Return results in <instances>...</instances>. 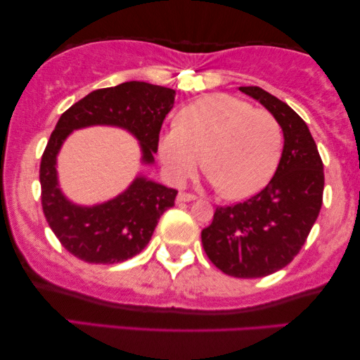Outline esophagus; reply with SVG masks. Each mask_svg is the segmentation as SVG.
Here are the masks:
<instances>
[{
    "label": "esophagus",
    "mask_w": 360,
    "mask_h": 360,
    "mask_svg": "<svg viewBox=\"0 0 360 360\" xmlns=\"http://www.w3.org/2000/svg\"><path fill=\"white\" fill-rule=\"evenodd\" d=\"M193 200H196V196L191 193H185V191H180V193L176 195V201H179V203H185V201H193Z\"/></svg>",
    "instance_id": "1"
}]
</instances>
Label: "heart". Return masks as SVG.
<instances>
[{"mask_svg": "<svg viewBox=\"0 0 360 360\" xmlns=\"http://www.w3.org/2000/svg\"><path fill=\"white\" fill-rule=\"evenodd\" d=\"M210 181L228 198L262 190L282 154V129L265 110L231 95H210L186 105L179 126L159 141V157L172 184L181 185L203 164Z\"/></svg>", "mask_w": 360, "mask_h": 360, "instance_id": "1", "label": "heart"}]
</instances>
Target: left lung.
Instances as JSON below:
<instances>
[{
	"mask_svg": "<svg viewBox=\"0 0 360 360\" xmlns=\"http://www.w3.org/2000/svg\"><path fill=\"white\" fill-rule=\"evenodd\" d=\"M282 127L283 150L269 185L252 198L216 208L201 231L206 255L221 272L259 278L292 262L316 223L323 205L324 172L307 122L287 103L260 86H239Z\"/></svg>",
	"mask_w": 360,
	"mask_h": 360,
	"instance_id": "8db88e82",
	"label": "left lung"
}]
</instances>
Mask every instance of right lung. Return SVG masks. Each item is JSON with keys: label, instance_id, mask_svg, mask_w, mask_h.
Masks as SVG:
<instances>
[{"label": "right lung", "instance_id": "obj_1", "mask_svg": "<svg viewBox=\"0 0 360 360\" xmlns=\"http://www.w3.org/2000/svg\"><path fill=\"white\" fill-rule=\"evenodd\" d=\"M175 90L146 82H126L95 90L68 108L51 134L41 160L42 210L63 248L88 264H117L134 257L149 244L164 211L175 203L176 190L136 175L115 198L77 205L60 188L57 155L73 131L91 126L120 127L134 136L141 164H154L159 132L174 108Z\"/></svg>", "mask_w": 360, "mask_h": 360}]
</instances>
